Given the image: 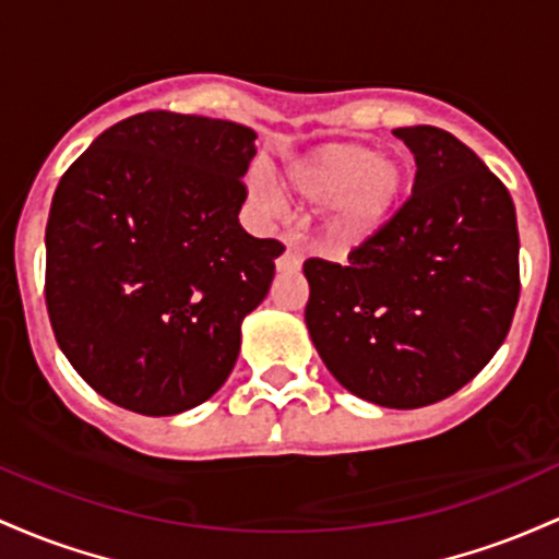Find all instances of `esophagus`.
I'll list each match as a JSON object with an SVG mask.
<instances>
[{
    "label": "esophagus",
    "instance_id": "obj_1",
    "mask_svg": "<svg viewBox=\"0 0 559 559\" xmlns=\"http://www.w3.org/2000/svg\"><path fill=\"white\" fill-rule=\"evenodd\" d=\"M298 266H300L298 250L293 248V246H287L285 253H282L280 259H277V272H296Z\"/></svg>",
    "mask_w": 559,
    "mask_h": 559
}]
</instances>
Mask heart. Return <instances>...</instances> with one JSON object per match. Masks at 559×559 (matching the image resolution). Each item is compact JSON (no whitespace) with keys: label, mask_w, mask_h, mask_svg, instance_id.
<instances>
[{"label":"heart","mask_w":559,"mask_h":559,"mask_svg":"<svg viewBox=\"0 0 559 559\" xmlns=\"http://www.w3.org/2000/svg\"><path fill=\"white\" fill-rule=\"evenodd\" d=\"M412 192V163L361 142H328L287 163L280 195L298 209H328L341 248H361L391 227Z\"/></svg>","instance_id":"obj_1"}]
</instances>
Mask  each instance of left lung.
I'll use <instances>...</instances> for the list:
<instances>
[{"label":"left lung","instance_id":"left-lung-1","mask_svg":"<svg viewBox=\"0 0 559 559\" xmlns=\"http://www.w3.org/2000/svg\"><path fill=\"white\" fill-rule=\"evenodd\" d=\"M417 163L399 218L348 263L309 259L306 328L346 391L419 409L491 361L520 298L515 203L478 155L436 127L393 129Z\"/></svg>","mask_w":559,"mask_h":559}]
</instances>
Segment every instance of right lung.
<instances>
[{
    "label": "right lung",
    "instance_id": "obj_1",
    "mask_svg": "<svg viewBox=\"0 0 559 559\" xmlns=\"http://www.w3.org/2000/svg\"><path fill=\"white\" fill-rule=\"evenodd\" d=\"M255 131L147 110L62 174L47 222L49 322L99 396L147 417L209 401L266 298L277 240L240 227Z\"/></svg>",
    "mask_w": 559,
    "mask_h": 559
}]
</instances>
